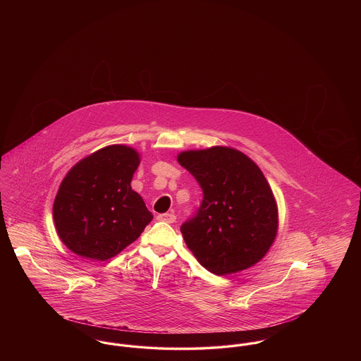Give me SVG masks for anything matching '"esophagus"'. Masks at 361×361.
Listing matches in <instances>:
<instances>
[{
    "instance_id": "esophagus-1",
    "label": "esophagus",
    "mask_w": 361,
    "mask_h": 361,
    "mask_svg": "<svg viewBox=\"0 0 361 361\" xmlns=\"http://www.w3.org/2000/svg\"><path fill=\"white\" fill-rule=\"evenodd\" d=\"M158 221L161 222H166V224H174L176 222V215L174 214H159L157 216Z\"/></svg>"
}]
</instances>
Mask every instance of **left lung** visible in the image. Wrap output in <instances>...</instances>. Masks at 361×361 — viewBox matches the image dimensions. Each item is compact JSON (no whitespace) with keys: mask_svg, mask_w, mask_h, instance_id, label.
<instances>
[{"mask_svg":"<svg viewBox=\"0 0 361 361\" xmlns=\"http://www.w3.org/2000/svg\"><path fill=\"white\" fill-rule=\"evenodd\" d=\"M177 161L203 189L196 216L181 226L193 256L218 276L256 265L279 230L275 195L257 164L227 146L185 150Z\"/></svg>","mask_w":361,"mask_h":361,"instance_id":"obj_1","label":"left lung"}]
</instances>
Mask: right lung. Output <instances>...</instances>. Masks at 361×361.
<instances>
[{"mask_svg":"<svg viewBox=\"0 0 361 361\" xmlns=\"http://www.w3.org/2000/svg\"><path fill=\"white\" fill-rule=\"evenodd\" d=\"M140 154L111 145L78 161L56 192L52 216L61 240L81 257L105 261L139 238L153 215L131 188Z\"/></svg>","mask_w":361,"mask_h":361,"instance_id":"right-lung-1","label":"right lung"}]
</instances>
